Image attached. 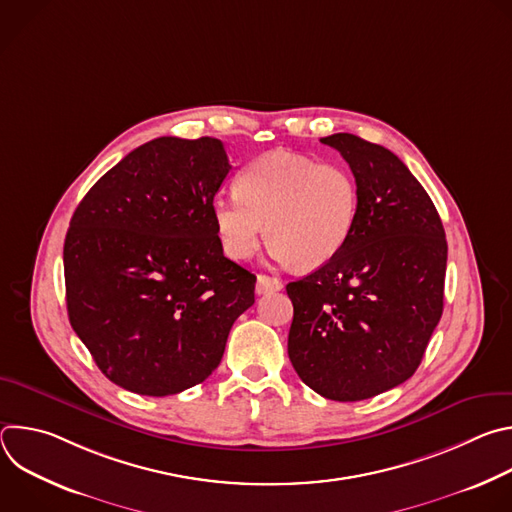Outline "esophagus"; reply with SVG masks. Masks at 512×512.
Masks as SVG:
<instances>
[{
  "mask_svg": "<svg viewBox=\"0 0 512 512\" xmlns=\"http://www.w3.org/2000/svg\"><path fill=\"white\" fill-rule=\"evenodd\" d=\"M283 287V283L277 279V277H271V275H257V285H255V291L259 296H265V294H271V291H279Z\"/></svg>",
  "mask_w": 512,
  "mask_h": 512,
  "instance_id": "esophagus-1",
  "label": "esophagus"
}]
</instances>
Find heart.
<instances>
[{
	"label": "heart",
	"instance_id": "heart-1",
	"mask_svg": "<svg viewBox=\"0 0 512 512\" xmlns=\"http://www.w3.org/2000/svg\"><path fill=\"white\" fill-rule=\"evenodd\" d=\"M358 206L360 190L348 166L275 150L241 172L237 194L214 198L212 221L235 261L253 257L265 225L277 259L314 269L346 245Z\"/></svg>",
	"mask_w": 512,
	"mask_h": 512
}]
</instances>
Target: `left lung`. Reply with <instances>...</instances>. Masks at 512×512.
Wrapping results in <instances>:
<instances>
[{
	"label": "left lung",
	"instance_id": "1",
	"mask_svg": "<svg viewBox=\"0 0 512 512\" xmlns=\"http://www.w3.org/2000/svg\"><path fill=\"white\" fill-rule=\"evenodd\" d=\"M360 190L340 253L287 283V354L300 379L332 401H362L405 383L444 312L448 243L442 218L409 168L352 133L320 139Z\"/></svg>",
	"mask_w": 512,
	"mask_h": 512
}]
</instances>
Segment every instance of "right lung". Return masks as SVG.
<instances>
[{
  "label": "right lung",
  "instance_id": "1",
  "mask_svg": "<svg viewBox=\"0 0 512 512\" xmlns=\"http://www.w3.org/2000/svg\"><path fill=\"white\" fill-rule=\"evenodd\" d=\"M231 172L221 139L158 137L113 166L64 239L72 330L115 385L150 397L202 383L255 275L223 255L214 194Z\"/></svg>",
  "mask_w": 512,
  "mask_h": 512
}]
</instances>
